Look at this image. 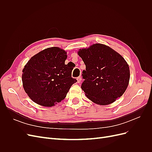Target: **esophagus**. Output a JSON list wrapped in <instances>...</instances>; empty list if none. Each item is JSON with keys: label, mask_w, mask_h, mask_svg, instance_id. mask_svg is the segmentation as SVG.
<instances>
[{"label": "esophagus", "mask_w": 152, "mask_h": 152, "mask_svg": "<svg viewBox=\"0 0 152 152\" xmlns=\"http://www.w3.org/2000/svg\"><path fill=\"white\" fill-rule=\"evenodd\" d=\"M77 82H78V83H80V82H81V80H82L81 77H77Z\"/></svg>", "instance_id": "esophagus-1"}]
</instances>
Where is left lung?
Here are the masks:
<instances>
[{
  "label": "left lung",
  "mask_w": 152,
  "mask_h": 152,
  "mask_svg": "<svg viewBox=\"0 0 152 152\" xmlns=\"http://www.w3.org/2000/svg\"><path fill=\"white\" fill-rule=\"evenodd\" d=\"M78 54L86 65L81 88L93 103L107 105L126 91L130 79L127 63L115 50L102 44L80 49Z\"/></svg>",
  "instance_id": "1"
}]
</instances>
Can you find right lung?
I'll return each instance as SVG.
<instances>
[{
	"label": "right lung",
	"mask_w": 152,
	"mask_h": 152,
	"mask_svg": "<svg viewBox=\"0 0 152 152\" xmlns=\"http://www.w3.org/2000/svg\"><path fill=\"white\" fill-rule=\"evenodd\" d=\"M66 52L58 47L36 54L26 64L22 74L23 86L29 98L46 107L65 98L77 80L72 77L73 68L65 65Z\"/></svg>",
	"instance_id": "add662e5"
}]
</instances>
